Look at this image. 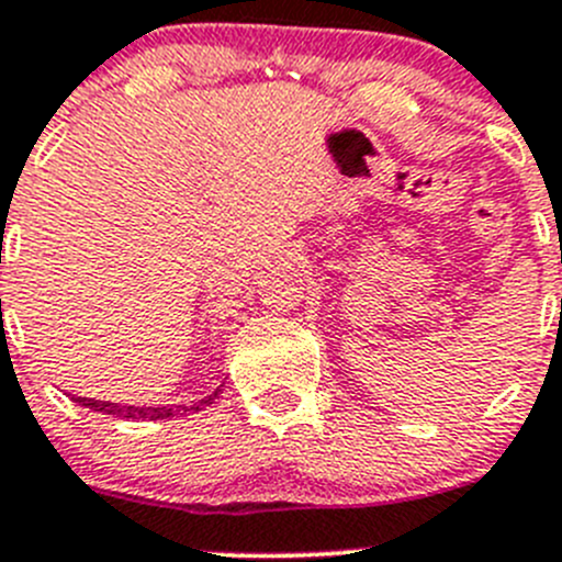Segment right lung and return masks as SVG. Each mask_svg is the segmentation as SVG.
<instances>
[{"mask_svg":"<svg viewBox=\"0 0 562 562\" xmlns=\"http://www.w3.org/2000/svg\"><path fill=\"white\" fill-rule=\"evenodd\" d=\"M218 391L222 387H216V391L210 393V396H204V400L193 402L191 407L186 405H177V407H130V405H115V402H99V400H86V396H75L77 405L88 407V411H97V413H104V416H115V418H146V422H160V418H171V416H182V413H196L202 411V407L213 405L218 396Z\"/></svg>","mask_w":562,"mask_h":562,"instance_id":"add662e5","label":"right lung"}]
</instances>
